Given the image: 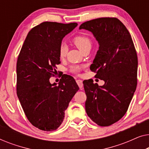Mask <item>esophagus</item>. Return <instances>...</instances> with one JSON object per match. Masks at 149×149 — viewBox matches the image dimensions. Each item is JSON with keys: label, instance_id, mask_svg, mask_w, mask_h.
Returning a JSON list of instances; mask_svg holds the SVG:
<instances>
[{"label": "esophagus", "instance_id": "esophagus-1", "mask_svg": "<svg viewBox=\"0 0 149 149\" xmlns=\"http://www.w3.org/2000/svg\"><path fill=\"white\" fill-rule=\"evenodd\" d=\"M77 83L78 84L79 88H83V81L80 80V79H78V80H77Z\"/></svg>", "mask_w": 149, "mask_h": 149}]
</instances>
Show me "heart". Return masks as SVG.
Returning <instances> with one entry per match:
<instances>
[{
	"label": "heart",
	"instance_id": "obj_1",
	"mask_svg": "<svg viewBox=\"0 0 149 149\" xmlns=\"http://www.w3.org/2000/svg\"><path fill=\"white\" fill-rule=\"evenodd\" d=\"M73 43L76 45L81 52H84L85 50L90 49L91 47V40L88 36L85 35L76 36L72 40ZM68 52V47L66 45L62 44L59 48V56L60 58H64L66 56ZM82 69V67L79 65L71 66L70 72L74 74H79Z\"/></svg>",
	"mask_w": 149,
	"mask_h": 149
}]
</instances>
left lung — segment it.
Here are the masks:
<instances>
[{"label":"left lung","instance_id":"left-lung-1","mask_svg":"<svg viewBox=\"0 0 149 149\" xmlns=\"http://www.w3.org/2000/svg\"><path fill=\"white\" fill-rule=\"evenodd\" d=\"M92 32L99 49L90 66L95 78L104 81L98 86L92 80L83 81L87 99L85 111L100 126H109L127 112L137 86L138 57L132 36L116 17L85 22L79 27Z\"/></svg>","mask_w":149,"mask_h":149}]
</instances>
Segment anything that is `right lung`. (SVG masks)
Here are the masks:
<instances>
[{
	"mask_svg": "<svg viewBox=\"0 0 149 149\" xmlns=\"http://www.w3.org/2000/svg\"><path fill=\"white\" fill-rule=\"evenodd\" d=\"M77 23L45 22L28 32L17 62V95L28 121L43 131L58 129L65 111L79 89L72 77L64 75L58 85L51 84L63 38Z\"/></svg>",
	"mask_w": 149,
	"mask_h": 149,
	"instance_id": "right-lung-1",
	"label": "right lung"
}]
</instances>
